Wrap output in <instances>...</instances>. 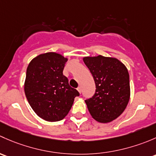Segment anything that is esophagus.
Instances as JSON below:
<instances>
[{
    "mask_svg": "<svg viewBox=\"0 0 156 156\" xmlns=\"http://www.w3.org/2000/svg\"><path fill=\"white\" fill-rule=\"evenodd\" d=\"M77 91H78L80 93H81L82 89H81V87H80V86H79V87L77 88Z\"/></svg>",
    "mask_w": 156,
    "mask_h": 156,
    "instance_id": "34e87169",
    "label": "esophagus"
}]
</instances>
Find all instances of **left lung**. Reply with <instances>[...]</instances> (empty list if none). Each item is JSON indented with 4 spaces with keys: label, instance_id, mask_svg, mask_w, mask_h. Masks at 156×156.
I'll use <instances>...</instances> for the list:
<instances>
[{
    "label": "left lung",
    "instance_id": "obj_1",
    "mask_svg": "<svg viewBox=\"0 0 156 156\" xmlns=\"http://www.w3.org/2000/svg\"><path fill=\"white\" fill-rule=\"evenodd\" d=\"M95 83V93L85 101L94 119L107 123L118 118L130 99L129 73L126 65L115 58L101 55L84 57Z\"/></svg>",
    "mask_w": 156,
    "mask_h": 156
}]
</instances>
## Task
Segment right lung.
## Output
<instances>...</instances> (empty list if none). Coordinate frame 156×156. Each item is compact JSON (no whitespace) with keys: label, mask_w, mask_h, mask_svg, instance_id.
I'll return each mask as SVG.
<instances>
[{"label":"right lung","mask_w":156,"mask_h":156,"mask_svg":"<svg viewBox=\"0 0 156 156\" xmlns=\"http://www.w3.org/2000/svg\"><path fill=\"white\" fill-rule=\"evenodd\" d=\"M67 61L61 54L46 52L34 58L27 67L25 96L35 113L46 121L63 119L80 95L63 75Z\"/></svg>","instance_id":"1"}]
</instances>
